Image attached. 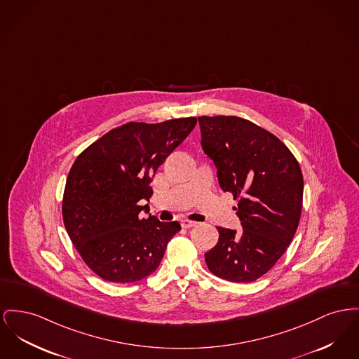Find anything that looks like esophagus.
Instances as JSON below:
<instances>
[{
    "label": "esophagus",
    "instance_id": "obj_1",
    "mask_svg": "<svg viewBox=\"0 0 359 359\" xmlns=\"http://www.w3.org/2000/svg\"><path fill=\"white\" fill-rule=\"evenodd\" d=\"M180 224H182V226H183V228H192V226H196V222H195V221H190V219H187V218L182 219V221H180Z\"/></svg>",
    "mask_w": 359,
    "mask_h": 359
}]
</instances>
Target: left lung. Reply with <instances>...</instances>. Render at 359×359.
Returning <instances> with one entry per match:
<instances>
[{
	"mask_svg": "<svg viewBox=\"0 0 359 359\" xmlns=\"http://www.w3.org/2000/svg\"><path fill=\"white\" fill-rule=\"evenodd\" d=\"M203 151L222 191L232 192L243 231L217 226L218 243L205 260L222 279L253 282L274 267L294 237L304 179L287 147L238 116H199Z\"/></svg>",
	"mask_w": 359,
	"mask_h": 359,
	"instance_id": "1",
	"label": "left lung"
}]
</instances>
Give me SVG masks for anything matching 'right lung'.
Listing matches in <instances>:
<instances>
[{"label": "right lung", "instance_id": "right-lung-1", "mask_svg": "<svg viewBox=\"0 0 359 359\" xmlns=\"http://www.w3.org/2000/svg\"><path fill=\"white\" fill-rule=\"evenodd\" d=\"M196 125V118L130 122L108 131L76 158L66 179L62 217L73 245L102 279L130 283L156 271L180 224L142 218L151 177Z\"/></svg>", "mask_w": 359, "mask_h": 359}]
</instances>
